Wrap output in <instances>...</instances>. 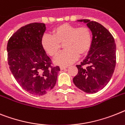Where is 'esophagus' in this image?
I'll return each mask as SVG.
<instances>
[{"mask_svg": "<svg viewBox=\"0 0 125 125\" xmlns=\"http://www.w3.org/2000/svg\"><path fill=\"white\" fill-rule=\"evenodd\" d=\"M60 68L61 70H63V69H67V66H60Z\"/></svg>", "mask_w": 125, "mask_h": 125, "instance_id": "obj_1", "label": "esophagus"}]
</instances>
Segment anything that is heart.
Masks as SVG:
<instances>
[{
	"label": "heart",
	"mask_w": 125,
	"mask_h": 125,
	"mask_svg": "<svg viewBox=\"0 0 125 125\" xmlns=\"http://www.w3.org/2000/svg\"><path fill=\"white\" fill-rule=\"evenodd\" d=\"M92 33L89 27L62 24L53 30V35H44L41 44L43 49L50 56L54 57L63 44L65 49L54 60L60 65L71 64L78 58L79 54H86L92 44Z\"/></svg>",
	"instance_id": "obj_1"
}]
</instances>
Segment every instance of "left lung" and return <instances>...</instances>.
Here are the masks:
<instances>
[{"mask_svg":"<svg viewBox=\"0 0 125 125\" xmlns=\"http://www.w3.org/2000/svg\"><path fill=\"white\" fill-rule=\"evenodd\" d=\"M77 21L86 23L93 40L85 59L76 65L78 73L73 82L83 92L95 93L103 89L112 77L116 67V43L112 34L101 24L90 20Z\"/></svg>","mask_w":125,"mask_h":125,"instance_id":"obj_1","label":"left lung"}]
</instances>
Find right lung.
<instances>
[{
    "label": "right lung",
    "instance_id": "obj_1",
    "mask_svg": "<svg viewBox=\"0 0 125 125\" xmlns=\"http://www.w3.org/2000/svg\"><path fill=\"white\" fill-rule=\"evenodd\" d=\"M46 25L33 23L20 29L10 37L7 60L12 75L22 88L37 96L45 95L55 86L58 66L51 60L41 44Z\"/></svg>",
    "mask_w": 125,
    "mask_h": 125
}]
</instances>
